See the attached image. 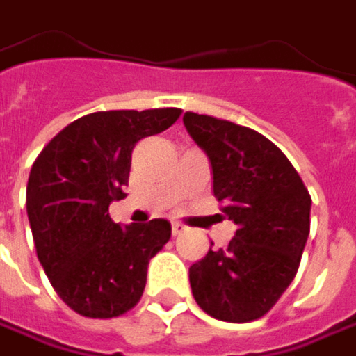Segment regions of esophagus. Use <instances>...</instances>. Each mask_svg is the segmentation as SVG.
<instances>
[{"label":"esophagus","instance_id":"obj_1","mask_svg":"<svg viewBox=\"0 0 356 356\" xmlns=\"http://www.w3.org/2000/svg\"><path fill=\"white\" fill-rule=\"evenodd\" d=\"M171 231H173V235H181V233L185 231V225L173 221V223H171Z\"/></svg>","mask_w":356,"mask_h":356}]
</instances>
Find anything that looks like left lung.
<instances>
[{"instance_id":"1","label":"left lung","mask_w":356,"mask_h":356,"mask_svg":"<svg viewBox=\"0 0 356 356\" xmlns=\"http://www.w3.org/2000/svg\"><path fill=\"white\" fill-rule=\"evenodd\" d=\"M183 125L205 151L213 193L237 225L227 249H209L189 267L195 301L219 321L261 318L299 269L311 225L309 191L285 153L261 133L191 111Z\"/></svg>"}]
</instances>
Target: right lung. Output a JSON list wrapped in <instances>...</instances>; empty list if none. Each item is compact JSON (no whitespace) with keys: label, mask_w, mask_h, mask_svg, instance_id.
I'll return each mask as SVG.
<instances>
[{"label":"right lung","mask_w":356,"mask_h":356,"mask_svg":"<svg viewBox=\"0 0 356 356\" xmlns=\"http://www.w3.org/2000/svg\"><path fill=\"white\" fill-rule=\"evenodd\" d=\"M181 109L97 111L43 147L27 181V219L47 279L63 302L91 318L119 317L145 289L147 265L171 237L167 219L119 225L137 141L169 129Z\"/></svg>","instance_id":"add662e5"}]
</instances>
